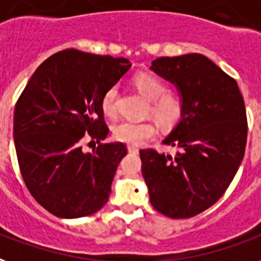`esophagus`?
I'll return each instance as SVG.
<instances>
[{
  "label": "esophagus",
  "mask_w": 261,
  "mask_h": 261,
  "mask_svg": "<svg viewBox=\"0 0 261 261\" xmlns=\"http://www.w3.org/2000/svg\"><path fill=\"white\" fill-rule=\"evenodd\" d=\"M128 151L129 153H139V149H136L135 146H128Z\"/></svg>",
  "instance_id": "1"
}]
</instances>
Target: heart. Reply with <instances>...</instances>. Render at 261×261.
Instances as JSON below:
<instances>
[{
	"mask_svg": "<svg viewBox=\"0 0 261 261\" xmlns=\"http://www.w3.org/2000/svg\"><path fill=\"white\" fill-rule=\"evenodd\" d=\"M135 86L150 101V112L155 121L171 128L179 122L184 115V101L178 94L167 91V85L157 76L149 72H140L133 77ZM118 89L110 87L101 98L102 112L110 118L118 114ZM155 135V128L151 122H132L122 121L112 126V136L118 142L126 144H140Z\"/></svg>",
	"mask_w": 261,
	"mask_h": 261,
	"instance_id": "1",
	"label": "heart"
}]
</instances>
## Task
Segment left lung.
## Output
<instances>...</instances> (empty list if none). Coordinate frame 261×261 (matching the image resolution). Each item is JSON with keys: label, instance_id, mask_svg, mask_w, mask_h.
<instances>
[{"label": "left lung", "instance_id": "left-lung-1", "mask_svg": "<svg viewBox=\"0 0 261 261\" xmlns=\"http://www.w3.org/2000/svg\"><path fill=\"white\" fill-rule=\"evenodd\" d=\"M151 70L174 83L184 115L163 143L175 154L140 150L150 203L171 218H189L221 197L242 163L248 118L237 81L201 54L161 57Z\"/></svg>", "mask_w": 261, "mask_h": 261}]
</instances>
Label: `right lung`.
<instances>
[{
  "instance_id": "obj_1",
  "label": "right lung",
  "mask_w": 261,
  "mask_h": 261,
  "mask_svg": "<svg viewBox=\"0 0 261 261\" xmlns=\"http://www.w3.org/2000/svg\"><path fill=\"white\" fill-rule=\"evenodd\" d=\"M132 64L69 48L51 55L22 91L13 114L19 170L34 200L61 218L94 214L108 201L126 144L100 143L83 153L86 137L107 138L101 98Z\"/></svg>"
}]
</instances>
